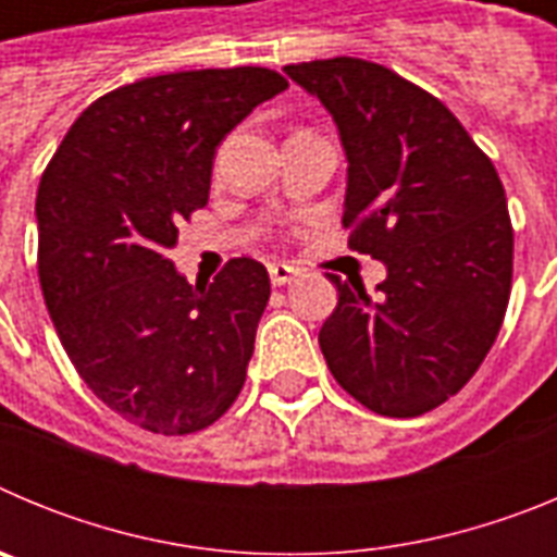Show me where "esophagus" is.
<instances>
[{"label": "esophagus", "mask_w": 557, "mask_h": 557, "mask_svg": "<svg viewBox=\"0 0 557 557\" xmlns=\"http://www.w3.org/2000/svg\"><path fill=\"white\" fill-rule=\"evenodd\" d=\"M268 273H270V284H273V287H284V284H289L295 275H298V268H293V264H287V262H270Z\"/></svg>", "instance_id": "obj_1"}]
</instances>
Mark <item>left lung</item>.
I'll return each instance as SVG.
<instances>
[{"label":"left lung","instance_id":"obj_1","mask_svg":"<svg viewBox=\"0 0 557 557\" xmlns=\"http://www.w3.org/2000/svg\"><path fill=\"white\" fill-rule=\"evenodd\" d=\"M284 72L339 131L348 248L387 268L373 295L329 275V371L379 416H424L474 376L505 321L513 228L499 175L444 102L391 69L329 58Z\"/></svg>","mask_w":557,"mask_h":557}]
</instances>
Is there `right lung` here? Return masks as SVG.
I'll list each match as a JSON object with an SVG mask.
<instances>
[{
  "label": "right lung",
  "instance_id": "add662e5",
  "mask_svg": "<svg viewBox=\"0 0 557 557\" xmlns=\"http://www.w3.org/2000/svg\"><path fill=\"white\" fill-rule=\"evenodd\" d=\"M287 88L262 66L145 77L95 100L38 184V278L72 366L156 435L211 426L245 385L270 275L231 259L189 284L166 250L209 203L214 152Z\"/></svg>",
  "mask_w": 557,
  "mask_h": 557
}]
</instances>
